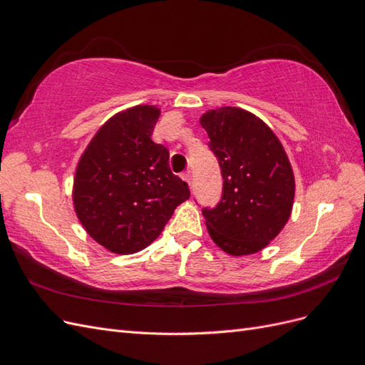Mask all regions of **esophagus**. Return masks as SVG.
Returning <instances> with one entry per match:
<instances>
[{"instance_id":"34e87169","label":"esophagus","mask_w":365,"mask_h":365,"mask_svg":"<svg viewBox=\"0 0 365 365\" xmlns=\"http://www.w3.org/2000/svg\"><path fill=\"white\" fill-rule=\"evenodd\" d=\"M181 178L190 185V182H192V172L190 170H185L182 175H181Z\"/></svg>"}]
</instances>
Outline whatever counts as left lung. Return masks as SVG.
Masks as SVG:
<instances>
[{
	"label": "left lung",
	"mask_w": 365,
	"mask_h": 365,
	"mask_svg": "<svg viewBox=\"0 0 365 365\" xmlns=\"http://www.w3.org/2000/svg\"><path fill=\"white\" fill-rule=\"evenodd\" d=\"M200 121L224 180L217 205L202 208L210 237L231 256L257 252L292 212L295 181L288 155L269 126L245 109H212Z\"/></svg>",
	"instance_id": "1"
}]
</instances>
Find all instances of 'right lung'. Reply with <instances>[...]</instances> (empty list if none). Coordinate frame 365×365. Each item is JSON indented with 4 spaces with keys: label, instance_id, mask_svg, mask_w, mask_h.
Returning a JSON list of instances; mask_svg holds the SVG:
<instances>
[{
    "label": "right lung",
    "instance_id": "add662e5",
    "mask_svg": "<svg viewBox=\"0 0 365 365\" xmlns=\"http://www.w3.org/2000/svg\"><path fill=\"white\" fill-rule=\"evenodd\" d=\"M160 113L138 105L115 114L77 164L76 215L97 244L117 254L150 245L190 197L189 185L169 168V150L150 138Z\"/></svg>",
    "mask_w": 365,
    "mask_h": 365
}]
</instances>
